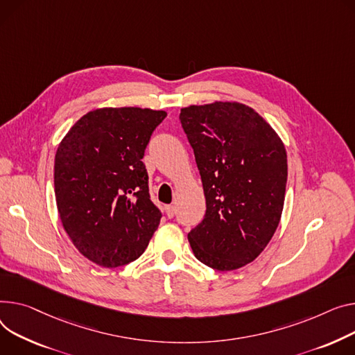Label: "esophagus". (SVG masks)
Here are the masks:
<instances>
[{"label":"esophagus","mask_w":355,"mask_h":355,"mask_svg":"<svg viewBox=\"0 0 355 355\" xmlns=\"http://www.w3.org/2000/svg\"><path fill=\"white\" fill-rule=\"evenodd\" d=\"M175 211H177L175 205H167V207H165V214H167L168 218H173L175 216Z\"/></svg>","instance_id":"1"}]
</instances>
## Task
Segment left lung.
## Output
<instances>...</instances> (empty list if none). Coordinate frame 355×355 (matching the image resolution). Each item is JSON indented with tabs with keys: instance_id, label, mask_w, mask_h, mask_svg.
Segmentation results:
<instances>
[{
	"instance_id": "1",
	"label": "left lung",
	"mask_w": 355,
	"mask_h": 355,
	"mask_svg": "<svg viewBox=\"0 0 355 355\" xmlns=\"http://www.w3.org/2000/svg\"><path fill=\"white\" fill-rule=\"evenodd\" d=\"M180 121L207 202L188 241L202 264L241 268L263 252L278 227L288 174L284 144L261 115L240 103L181 108Z\"/></svg>"
}]
</instances>
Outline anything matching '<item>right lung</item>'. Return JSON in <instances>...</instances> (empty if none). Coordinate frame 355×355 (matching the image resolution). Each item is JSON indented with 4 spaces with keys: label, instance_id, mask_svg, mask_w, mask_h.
I'll list each match as a JSON object with an SVG mask.
<instances>
[{
    "label": "right lung",
    "instance_id": "add662e5",
    "mask_svg": "<svg viewBox=\"0 0 355 355\" xmlns=\"http://www.w3.org/2000/svg\"><path fill=\"white\" fill-rule=\"evenodd\" d=\"M165 111L100 108L81 116L55 154L58 214L76 248L115 268L137 259L161 220L151 201L144 151Z\"/></svg>",
    "mask_w": 355,
    "mask_h": 355
}]
</instances>
